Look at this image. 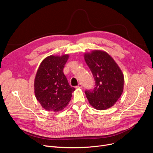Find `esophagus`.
<instances>
[{"label": "esophagus", "instance_id": "1", "mask_svg": "<svg viewBox=\"0 0 153 153\" xmlns=\"http://www.w3.org/2000/svg\"><path fill=\"white\" fill-rule=\"evenodd\" d=\"M76 87V88H82V84L81 83H79Z\"/></svg>", "mask_w": 153, "mask_h": 153}]
</instances>
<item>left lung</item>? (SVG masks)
<instances>
[{
  "label": "left lung",
  "mask_w": 153,
  "mask_h": 153,
  "mask_svg": "<svg viewBox=\"0 0 153 153\" xmlns=\"http://www.w3.org/2000/svg\"><path fill=\"white\" fill-rule=\"evenodd\" d=\"M84 59L95 80L93 90L85 91L89 103L103 110L113 106L123 91L124 77L122 70L106 52L94 50L84 54Z\"/></svg>",
  "instance_id": "1"
}]
</instances>
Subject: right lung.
I'll use <instances>...</instances> for the list:
<instances>
[{"label": "right lung", "mask_w": 153, "mask_h": 153, "mask_svg": "<svg viewBox=\"0 0 153 153\" xmlns=\"http://www.w3.org/2000/svg\"><path fill=\"white\" fill-rule=\"evenodd\" d=\"M69 54L49 56L40 64L36 74L34 88L37 100L48 111H59L65 108L75 91L69 85L63 68Z\"/></svg>", "instance_id": "obj_1"}]
</instances>
